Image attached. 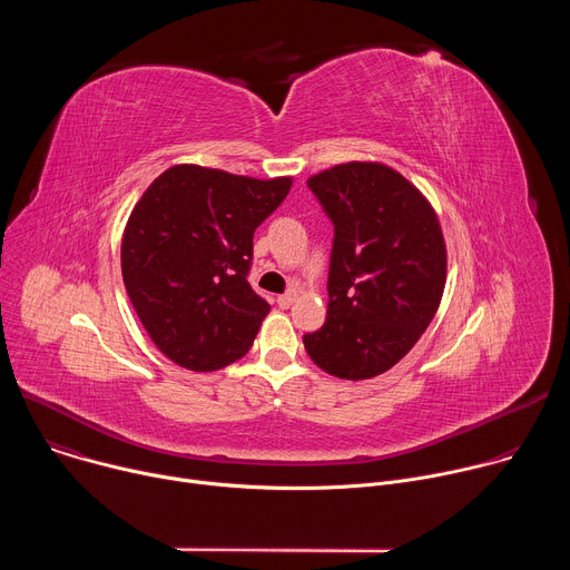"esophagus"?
I'll list each match as a JSON object with an SVG mask.
<instances>
[{
	"mask_svg": "<svg viewBox=\"0 0 570 570\" xmlns=\"http://www.w3.org/2000/svg\"><path fill=\"white\" fill-rule=\"evenodd\" d=\"M293 302H295V291H288V293H284V295L277 297V304H279L282 308H288Z\"/></svg>",
	"mask_w": 570,
	"mask_h": 570,
	"instance_id": "esophagus-1",
	"label": "esophagus"
}]
</instances>
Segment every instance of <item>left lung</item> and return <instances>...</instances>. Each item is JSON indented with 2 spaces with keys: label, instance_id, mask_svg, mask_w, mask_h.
Segmentation results:
<instances>
[{
  "label": "left lung",
  "instance_id": "8db88e82",
  "mask_svg": "<svg viewBox=\"0 0 570 570\" xmlns=\"http://www.w3.org/2000/svg\"><path fill=\"white\" fill-rule=\"evenodd\" d=\"M334 223L327 320L304 334L311 361L338 379L390 370L431 324L446 282V248L429 200L376 161L306 180Z\"/></svg>",
  "mask_w": 570,
  "mask_h": 570
}]
</instances>
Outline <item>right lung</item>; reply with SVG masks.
Listing matches in <instances>:
<instances>
[{"mask_svg": "<svg viewBox=\"0 0 570 570\" xmlns=\"http://www.w3.org/2000/svg\"><path fill=\"white\" fill-rule=\"evenodd\" d=\"M291 185L180 165L135 205L124 284L150 341L180 367L214 372L250 352L271 311L248 282L253 236Z\"/></svg>", "mask_w": 570, "mask_h": 570, "instance_id": "right-lung-1", "label": "right lung"}]
</instances>
